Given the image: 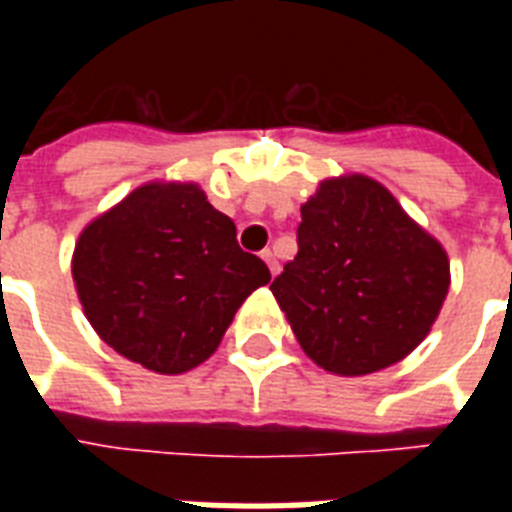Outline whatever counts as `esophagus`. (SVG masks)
I'll return each mask as SVG.
<instances>
[{
    "label": "esophagus",
    "instance_id": "34e87169",
    "mask_svg": "<svg viewBox=\"0 0 512 512\" xmlns=\"http://www.w3.org/2000/svg\"><path fill=\"white\" fill-rule=\"evenodd\" d=\"M263 260L268 263V271H271V276H276V273L281 271L279 260H276V255H273L271 249H263Z\"/></svg>",
    "mask_w": 512,
    "mask_h": 512
}]
</instances>
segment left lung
Here are the masks:
<instances>
[{
  "instance_id": "8db88e82",
  "label": "left lung",
  "mask_w": 512,
  "mask_h": 512,
  "mask_svg": "<svg viewBox=\"0 0 512 512\" xmlns=\"http://www.w3.org/2000/svg\"><path fill=\"white\" fill-rule=\"evenodd\" d=\"M300 215L295 260L271 284L300 348L340 377L398 364L428 337L452 284L441 241L358 172L321 180Z\"/></svg>"
}]
</instances>
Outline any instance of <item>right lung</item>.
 <instances>
[{"instance_id": "add662e5", "label": "right lung", "mask_w": 512, "mask_h": 512, "mask_svg": "<svg viewBox=\"0 0 512 512\" xmlns=\"http://www.w3.org/2000/svg\"><path fill=\"white\" fill-rule=\"evenodd\" d=\"M84 316L106 345L156 374L204 364L271 281L196 183L138 185L84 225L71 257Z\"/></svg>"}]
</instances>
